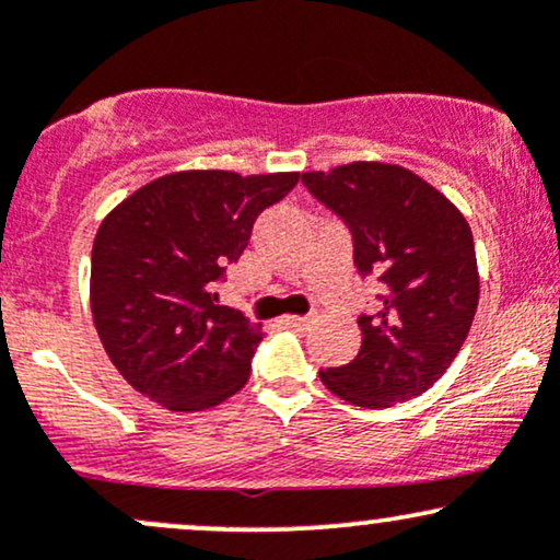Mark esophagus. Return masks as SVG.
Wrapping results in <instances>:
<instances>
[{
	"label": "esophagus",
	"instance_id": "obj_1",
	"mask_svg": "<svg viewBox=\"0 0 560 560\" xmlns=\"http://www.w3.org/2000/svg\"><path fill=\"white\" fill-rule=\"evenodd\" d=\"M284 324L292 326V329H307L311 318H307V316H287Z\"/></svg>",
	"mask_w": 560,
	"mask_h": 560
}]
</instances>
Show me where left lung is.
I'll list each match as a JSON object with an SVG mask.
<instances>
[{
  "mask_svg": "<svg viewBox=\"0 0 560 560\" xmlns=\"http://www.w3.org/2000/svg\"><path fill=\"white\" fill-rule=\"evenodd\" d=\"M311 195L352 231L361 276L384 294L361 316V352L320 371L324 387L361 408L419 397L450 369L479 305L471 226L450 199L413 171L392 163L302 173Z\"/></svg>",
  "mask_w": 560,
  "mask_h": 560,
  "instance_id": "obj_1",
  "label": "left lung"
}]
</instances>
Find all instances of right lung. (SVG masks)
Wrapping results in <instances>:
<instances>
[{
  "label": "right lung",
  "mask_w": 560,
  "mask_h": 560,
  "mask_svg": "<svg viewBox=\"0 0 560 560\" xmlns=\"http://www.w3.org/2000/svg\"><path fill=\"white\" fill-rule=\"evenodd\" d=\"M300 173L178 171L128 195L92 247V316L120 376L176 413L221 405L249 378L262 326L218 305L253 223Z\"/></svg>",
  "instance_id": "add662e5"
}]
</instances>
